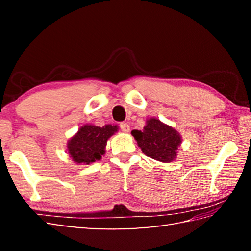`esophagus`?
Masks as SVG:
<instances>
[{"label":"esophagus","mask_w":251,"mask_h":251,"mask_svg":"<svg viewBox=\"0 0 251 251\" xmlns=\"http://www.w3.org/2000/svg\"><path fill=\"white\" fill-rule=\"evenodd\" d=\"M120 128L123 132H129L130 131V127L127 123H121L120 124Z\"/></svg>","instance_id":"obj_1"}]
</instances>
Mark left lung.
<instances>
[{
	"label": "left lung",
	"instance_id": "left-lung-1",
	"mask_svg": "<svg viewBox=\"0 0 251 251\" xmlns=\"http://www.w3.org/2000/svg\"><path fill=\"white\" fill-rule=\"evenodd\" d=\"M138 146L147 156L156 161L169 163L177 156L181 137L172 127L157 119L148 120L143 130H132Z\"/></svg>",
	"mask_w": 251,
	"mask_h": 251
}]
</instances>
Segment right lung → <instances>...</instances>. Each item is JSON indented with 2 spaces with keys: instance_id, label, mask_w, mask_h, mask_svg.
<instances>
[{
  "instance_id": "1",
  "label": "right lung",
  "mask_w": 251,
  "mask_h": 251,
  "mask_svg": "<svg viewBox=\"0 0 251 251\" xmlns=\"http://www.w3.org/2000/svg\"><path fill=\"white\" fill-rule=\"evenodd\" d=\"M117 131L116 126L98 127L84 125L68 143V151L75 163L90 164L99 161L104 154L109 138Z\"/></svg>"
}]
</instances>
